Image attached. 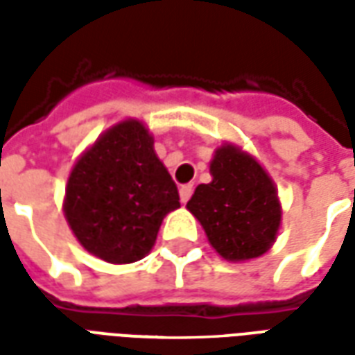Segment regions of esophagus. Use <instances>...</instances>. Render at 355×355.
Wrapping results in <instances>:
<instances>
[{
	"label": "esophagus",
	"instance_id": "1",
	"mask_svg": "<svg viewBox=\"0 0 355 355\" xmlns=\"http://www.w3.org/2000/svg\"><path fill=\"white\" fill-rule=\"evenodd\" d=\"M192 192H193V186L192 184L182 186V188L178 190V193H180V201H182V203H186V201L192 198Z\"/></svg>",
	"mask_w": 355,
	"mask_h": 355
}]
</instances>
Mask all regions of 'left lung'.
Returning <instances> with one entry per match:
<instances>
[{"label": "left lung", "instance_id": "obj_1", "mask_svg": "<svg viewBox=\"0 0 355 355\" xmlns=\"http://www.w3.org/2000/svg\"><path fill=\"white\" fill-rule=\"evenodd\" d=\"M213 180L200 184L186 209L209 243L228 262L268 253L282 226V201L261 162L232 142L216 148L209 163Z\"/></svg>", "mask_w": 355, "mask_h": 355}]
</instances>
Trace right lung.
Wrapping results in <instances>:
<instances>
[{"label": "right lung", "instance_id": "add662e5", "mask_svg": "<svg viewBox=\"0 0 355 355\" xmlns=\"http://www.w3.org/2000/svg\"><path fill=\"white\" fill-rule=\"evenodd\" d=\"M66 223L80 245L110 264L144 259L178 190L140 119L112 125L73 163L66 182Z\"/></svg>", "mask_w": 355, "mask_h": 355}]
</instances>
